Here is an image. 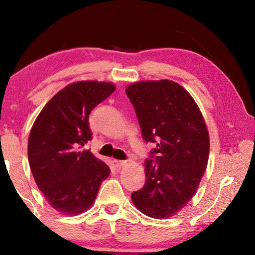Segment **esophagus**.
<instances>
[{
	"label": "esophagus",
	"mask_w": 255,
	"mask_h": 255,
	"mask_svg": "<svg viewBox=\"0 0 255 255\" xmlns=\"http://www.w3.org/2000/svg\"><path fill=\"white\" fill-rule=\"evenodd\" d=\"M131 161L130 159H123V161H117V164L119 166H122V167H124V166H126V165H128L129 163H130Z\"/></svg>",
	"instance_id": "esophagus-1"
}]
</instances>
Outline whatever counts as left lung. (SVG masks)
Returning <instances> with one entry per match:
<instances>
[{
	"label": "left lung",
	"instance_id": "obj_1",
	"mask_svg": "<svg viewBox=\"0 0 255 255\" xmlns=\"http://www.w3.org/2000/svg\"><path fill=\"white\" fill-rule=\"evenodd\" d=\"M146 143L144 187L131 193L141 213L167 218L195 195L209 155L204 117L187 90L169 80L137 82L126 89Z\"/></svg>",
	"mask_w": 255,
	"mask_h": 255
}]
</instances>
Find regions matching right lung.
<instances>
[{
	"label": "right lung",
	"instance_id": "obj_1",
	"mask_svg": "<svg viewBox=\"0 0 255 255\" xmlns=\"http://www.w3.org/2000/svg\"><path fill=\"white\" fill-rule=\"evenodd\" d=\"M115 90L114 84L97 81L67 85L33 124L28 141L30 169L46 200L59 213L88 210L110 174L105 162L82 148L92 139L90 114Z\"/></svg>",
	"mask_w": 255,
	"mask_h": 255
}]
</instances>
